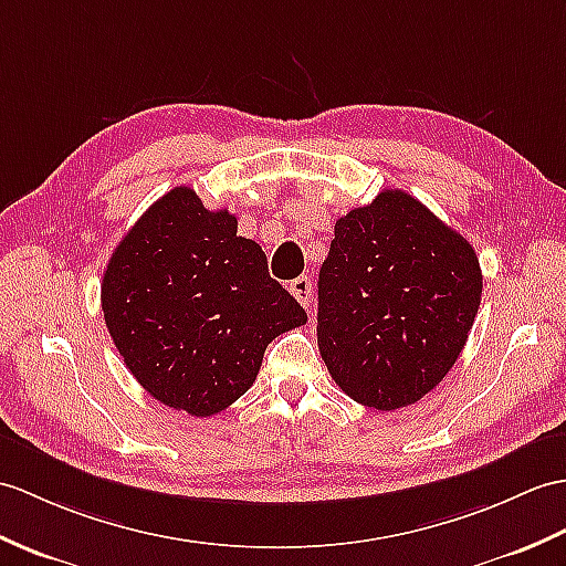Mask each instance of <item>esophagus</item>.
I'll return each mask as SVG.
<instances>
[{
    "label": "esophagus",
    "mask_w": 566,
    "mask_h": 566,
    "mask_svg": "<svg viewBox=\"0 0 566 566\" xmlns=\"http://www.w3.org/2000/svg\"><path fill=\"white\" fill-rule=\"evenodd\" d=\"M289 292H292V296L298 301L301 306L308 308V304H311V294H313L311 280H308V277H296L292 284H289Z\"/></svg>",
    "instance_id": "esophagus-1"
}]
</instances>
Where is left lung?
Here are the masks:
<instances>
[{
  "instance_id": "1",
  "label": "left lung",
  "mask_w": 566,
  "mask_h": 566,
  "mask_svg": "<svg viewBox=\"0 0 566 566\" xmlns=\"http://www.w3.org/2000/svg\"><path fill=\"white\" fill-rule=\"evenodd\" d=\"M482 270L461 233L402 190L335 223L318 277V349L352 400L398 410L441 384L468 343Z\"/></svg>"
}]
</instances>
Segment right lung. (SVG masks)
<instances>
[{
	"label": "right lung",
	"mask_w": 566,
	"mask_h": 566,
	"mask_svg": "<svg viewBox=\"0 0 566 566\" xmlns=\"http://www.w3.org/2000/svg\"><path fill=\"white\" fill-rule=\"evenodd\" d=\"M235 231L229 209L209 212L180 186L139 217L103 274V318L125 366L192 417L239 400L272 339L306 323L262 248Z\"/></svg>",
	"instance_id": "obj_1"
}]
</instances>
